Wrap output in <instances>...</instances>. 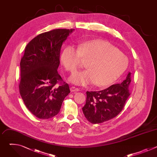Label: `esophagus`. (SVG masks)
<instances>
[{
    "label": "esophagus",
    "instance_id": "obj_1",
    "mask_svg": "<svg viewBox=\"0 0 157 157\" xmlns=\"http://www.w3.org/2000/svg\"><path fill=\"white\" fill-rule=\"evenodd\" d=\"M70 91H71V92H75V91H79V89L78 88H77V87L72 86V87H70Z\"/></svg>",
    "mask_w": 157,
    "mask_h": 157
}]
</instances>
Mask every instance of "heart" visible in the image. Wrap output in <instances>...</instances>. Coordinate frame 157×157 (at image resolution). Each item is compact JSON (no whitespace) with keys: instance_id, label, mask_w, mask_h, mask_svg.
<instances>
[{"instance_id":"heart-1","label":"heart","mask_w":157,"mask_h":157,"mask_svg":"<svg viewBox=\"0 0 157 157\" xmlns=\"http://www.w3.org/2000/svg\"><path fill=\"white\" fill-rule=\"evenodd\" d=\"M82 59L89 60L86 66L87 70L76 72L70 78L72 83L77 85L109 86L122 76L128 64L125 55L102 40L84 41L79 44L78 48L66 47L61 57L66 70L71 73L81 66Z\"/></svg>"}]
</instances>
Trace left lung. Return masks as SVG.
I'll return each mask as SVG.
<instances>
[{"mask_svg":"<svg viewBox=\"0 0 157 157\" xmlns=\"http://www.w3.org/2000/svg\"><path fill=\"white\" fill-rule=\"evenodd\" d=\"M131 73L121 84L110 86L99 91L86 92V104L82 108L87 120L100 124L116 117L123 109L130 96L128 91Z\"/></svg>","mask_w":157,"mask_h":157,"instance_id":"1","label":"left lung"}]
</instances>
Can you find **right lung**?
<instances>
[{
  "mask_svg": "<svg viewBox=\"0 0 157 157\" xmlns=\"http://www.w3.org/2000/svg\"><path fill=\"white\" fill-rule=\"evenodd\" d=\"M75 29H56L32 39L20 61L19 91L27 108L36 117L57 115L70 93L58 73L62 44ZM59 83V86L56 84Z\"/></svg>",
  "mask_w": 157,
  "mask_h": 157,
  "instance_id": "add662e5",
  "label": "right lung"
}]
</instances>
